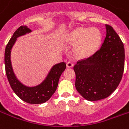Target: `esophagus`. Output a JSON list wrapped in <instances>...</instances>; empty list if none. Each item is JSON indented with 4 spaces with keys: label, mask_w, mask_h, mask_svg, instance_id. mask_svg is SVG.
<instances>
[{
    "label": "esophagus",
    "mask_w": 129,
    "mask_h": 129,
    "mask_svg": "<svg viewBox=\"0 0 129 129\" xmlns=\"http://www.w3.org/2000/svg\"><path fill=\"white\" fill-rule=\"evenodd\" d=\"M66 65H67L68 68H72V67H73L74 63H73V62H72V61H68L67 63H66Z\"/></svg>",
    "instance_id": "esophagus-1"
}]
</instances>
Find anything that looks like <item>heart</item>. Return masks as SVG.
Returning <instances> with one entry per match:
<instances>
[{
    "label": "heart",
    "mask_w": 129,
    "mask_h": 129,
    "mask_svg": "<svg viewBox=\"0 0 129 129\" xmlns=\"http://www.w3.org/2000/svg\"><path fill=\"white\" fill-rule=\"evenodd\" d=\"M70 41L73 43H77L74 48L76 55L86 57L97 50L101 41V33L97 28L79 27L70 34Z\"/></svg>",
    "instance_id": "1"
}]
</instances>
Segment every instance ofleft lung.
<instances>
[{
  "label": "left lung",
  "mask_w": 129,
  "mask_h": 129,
  "mask_svg": "<svg viewBox=\"0 0 129 129\" xmlns=\"http://www.w3.org/2000/svg\"><path fill=\"white\" fill-rule=\"evenodd\" d=\"M106 36L100 49L74 66L75 87L88 101L108 97L116 90L124 70V48L113 28L106 25Z\"/></svg>",
  "instance_id": "8db88e82"
}]
</instances>
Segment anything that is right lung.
<instances>
[{"instance_id": "add662e5", "label": "right lung", "mask_w": 129, "mask_h": 129, "mask_svg": "<svg viewBox=\"0 0 129 129\" xmlns=\"http://www.w3.org/2000/svg\"><path fill=\"white\" fill-rule=\"evenodd\" d=\"M30 32L31 30L26 26L19 27L9 41L5 51V73L10 86L20 99L29 104H43L47 102L56 91L60 76L66 69V63L61 62L54 66L45 81L37 86L27 87L21 84L13 72L10 53L16 38Z\"/></svg>"}]
</instances>
